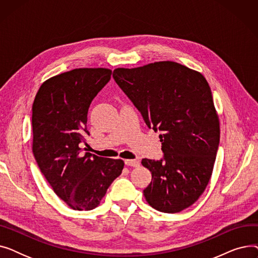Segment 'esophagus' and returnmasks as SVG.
<instances>
[{
    "label": "esophagus",
    "instance_id": "esophagus-1",
    "mask_svg": "<svg viewBox=\"0 0 258 258\" xmlns=\"http://www.w3.org/2000/svg\"><path fill=\"white\" fill-rule=\"evenodd\" d=\"M124 163H125V165L131 166V167H137L140 165V161L139 160H125Z\"/></svg>",
    "mask_w": 258,
    "mask_h": 258
}]
</instances>
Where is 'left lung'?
Segmentation results:
<instances>
[{
  "label": "left lung",
  "instance_id": "8db88e82",
  "mask_svg": "<svg viewBox=\"0 0 258 258\" xmlns=\"http://www.w3.org/2000/svg\"><path fill=\"white\" fill-rule=\"evenodd\" d=\"M113 77L147 126L162 133L164 158L141 161L152 172L143 190L146 202L165 213L191 206L209 183L220 143L219 115L206 78L169 60L117 68Z\"/></svg>",
  "mask_w": 258,
  "mask_h": 258
}]
</instances>
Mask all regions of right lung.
Masks as SVG:
<instances>
[{
    "instance_id": "add662e5",
    "label": "right lung",
    "mask_w": 258,
    "mask_h": 258,
    "mask_svg": "<svg viewBox=\"0 0 258 258\" xmlns=\"http://www.w3.org/2000/svg\"><path fill=\"white\" fill-rule=\"evenodd\" d=\"M105 68H79L53 76L38 89L32 105V152L54 192L74 210L96 208L124 166L121 159L86 153L88 111L111 79Z\"/></svg>"
}]
</instances>
